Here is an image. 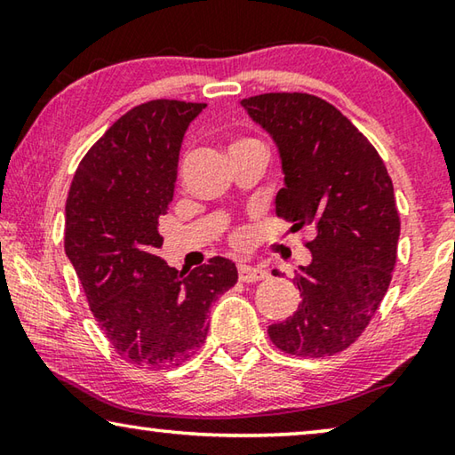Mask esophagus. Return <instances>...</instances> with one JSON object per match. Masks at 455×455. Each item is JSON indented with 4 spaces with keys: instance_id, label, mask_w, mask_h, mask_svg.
Wrapping results in <instances>:
<instances>
[{
    "instance_id": "esophagus-1",
    "label": "esophagus",
    "mask_w": 455,
    "mask_h": 455,
    "mask_svg": "<svg viewBox=\"0 0 455 455\" xmlns=\"http://www.w3.org/2000/svg\"><path fill=\"white\" fill-rule=\"evenodd\" d=\"M267 276H268V273L263 267L246 265V263L238 265V279H241L243 283H257V281L267 279Z\"/></svg>"
}]
</instances>
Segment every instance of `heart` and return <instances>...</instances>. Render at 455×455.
Here are the masks:
<instances>
[{"instance_id":"1","label":"heart","mask_w":455,"mask_h":455,"mask_svg":"<svg viewBox=\"0 0 455 455\" xmlns=\"http://www.w3.org/2000/svg\"><path fill=\"white\" fill-rule=\"evenodd\" d=\"M243 142H249V140H246V138H244V140H236V142H233L230 146H235V144H243ZM244 238H246V235H244V233H236V235H235V241H236L238 244H243V243H244Z\"/></svg>"}]
</instances>
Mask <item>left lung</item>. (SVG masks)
Masks as SVG:
<instances>
[{"instance_id": "1", "label": "left lung", "mask_w": 455, "mask_h": 455, "mask_svg": "<svg viewBox=\"0 0 455 455\" xmlns=\"http://www.w3.org/2000/svg\"><path fill=\"white\" fill-rule=\"evenodd\" d=\"M241 104L279 148L284 188L276 217L292 230H315L305 244L313 260L292 276L303 301L268 327V337L291 355H335L363 333L391 283L399 241L394 184L371 142L323 98L271 92Z\"/></svg>"}]
</instances>
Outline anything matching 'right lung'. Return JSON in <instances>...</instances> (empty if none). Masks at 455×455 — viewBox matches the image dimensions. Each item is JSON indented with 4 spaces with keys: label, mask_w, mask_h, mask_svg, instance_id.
Masks as SVG:
<instances>
[{
    "label": "right lung",
    "mask_w": 455,
    "mask_h": 455,
    "mask_svg": "<svg viewBox=\"0 0 455 455\" xmlns=\"http://www.w3.org/2000/svg\"><path fill=\"white\" fill-rule=\"evenodd\" d=\"M203 108L180 100L132 108L82 158L68 195L66 255L100 329L134 367L187 361L209 333L212 301L238 279L225 257L192 271L158 257L182 138Z\"/></svg>",
    "instance_id": "1"
}]
</instances>
